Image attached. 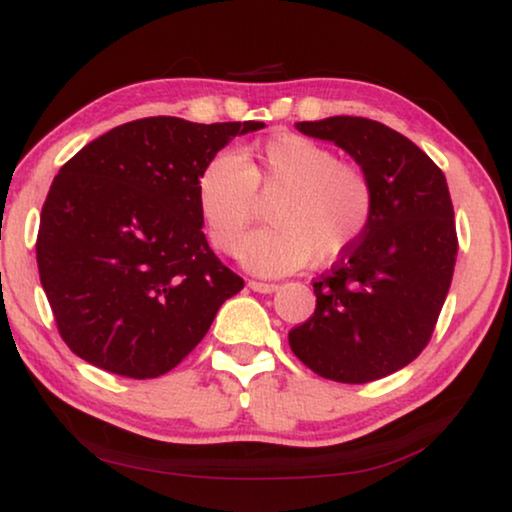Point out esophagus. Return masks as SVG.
<instances>
[{
	"label": "esophagus",
	"mask_w": 512,
	"mask_h": 512,
	"mask_svg": "<svg viewBox=\"0 0 512 512\" xmlns=\"http://www.w3.org/2000/svg\"><path fill=\"white\" fill-rule=\"evenodd\" d=\"M249 289L256 291V293H275L279 286L277 284H270V282H256V279H251Z\"/></svg>",
	"instance_id": "34e87169"
}]
</instances>
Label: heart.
<instances>
[{
	"mask_svg": "<svg viewBox=\"0 0 512 512\" xmlns=\"http://www.w3.org/2000/svg\"><path fill=\"white\" fill-rule=\"evenodd\" d=\"M261 201L271 226L240 247L242 265L258 275L333 263L361 240L375 209L359 167L300 135H277L242 158L221 151L202 167L198 205L219 251L233 254Z\"/></svg>",
	"mask_w": 512,
	"mask_h": 512,
	"instance_id": "obj_1",
	"label": "heart"
}]
</instances>
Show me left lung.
Masks as SVG:
<instances>
[{
    "mask_svg": "<svg viewBox=\"0 0 512 512\" xmlns=\"http://www.w3.org/2000/svg\"><path fill=\"white\" fill-rule=\"evenodd\" d=\"M373 184L366 233L314 282L317 307L289 333L293 354L326 380L363 384L415 361L431 340L457 261L454 209L440 167L401 132L361 116L303 121Z\"/></svg>",
    "mask_w": 512,
    "mask_h": 512,
    "instance_id": "8db88e82",
    "label": "left lung"
}]
</instances>
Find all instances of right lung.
Masks as SVG:
<instances>
[{"mask_svg":"<svg viewBox=\"0 0 512 512\" xmlns=\"http://www.w3.org/2000/svg\"><path fill=\"white\" fill-rule=\"evenodd\" d=\"M265 123L151 116L118 125L60 167L41 209L37 265L62 340L114 375H165L242 289L202 233L198 177Z\"/></svg>","mask_w":512,"mask_h":512,"instance_id":"obj_1","label":"right lung"}]
</instances>
